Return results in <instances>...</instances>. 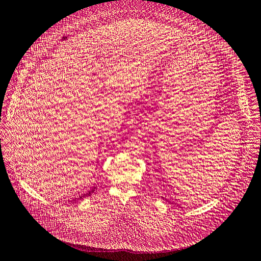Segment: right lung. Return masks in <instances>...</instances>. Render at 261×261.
Instances as JSON below:
<instances>
[{
  "mask_svg": "<svg viewBox=\"0 0 261 261\" xmlns=\"http://www.w3.org/2000/svg\"><path fill=\"white\" fill-rule=\"evenodd\" d=\"M95 189H96V188H94V189H92V190H90V191H88L86 194H83V195L81 194V195H79L77 197H74V198L70 199L69 201H75V200H80V199H83V198H85V197L89 196V195H90V194H92V193H94V191H95Z\"/></svg>",
  "mask_w": 261,
  "mask_h": 261,
  "instance_id": "right-lung-1",
  "label": "right lung"
}]
</instances>
